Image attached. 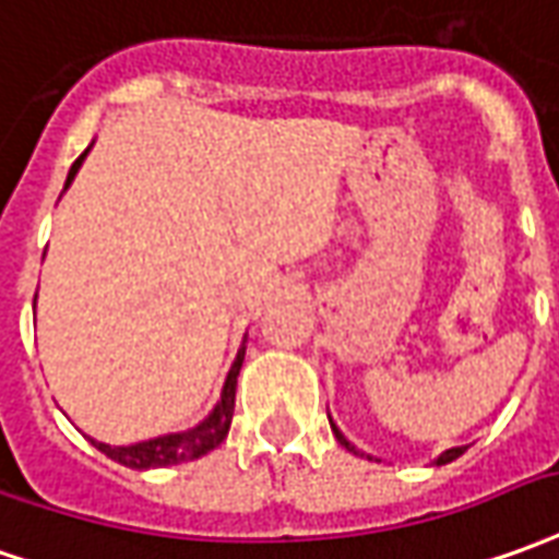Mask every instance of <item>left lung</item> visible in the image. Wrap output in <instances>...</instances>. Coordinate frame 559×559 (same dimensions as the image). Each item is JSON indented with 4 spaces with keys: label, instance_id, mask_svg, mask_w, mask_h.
Returning a JSON list of instances; mask_svg holds the SVG:
<instances>
[{
    "label": "left lung",
    "instance_id": "obj_1",
    "mask_svg": "<svg viewBox=\"0 0 559 559\" xmlns=\"http://www.w3.org/2000/svg\"><path fill=\"white\" fill-rule=\"evenodd\" d=\"M330 427H333V432H335V439H338V444H345L347 451H354V454H360V451H357V448H354V444L347 442L345 436H342V429L335 427L333 420H330ZM463 451H466V448H451V451H444V454H439V460H436V466H444V463H451V460H456V456L463 454ZM369 460H372V456H369Z\"/></svg>",
    "mask_w": 559,
    "mask_h": 559
}]
</instances>
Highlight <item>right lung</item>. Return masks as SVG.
<instances>
[{
    "instance_id": "1",
    "label": "right lung",
    "mask_w": 559,
    "mask_h": 559,
    "mask_svg": "<svg viewBox=\"0 0 559 559\" xmlns=\"http://www.w3.org/2000/svg\"><path fill=\"white\" fill-rule=\"evenodd\" d=\"M87 151L72 163L66 187L75 181V175L81 169L84 157H87ZM241 362H245V345L239 347V354L233 360V369L226 374L221 400L212 408V415L205 417L202 424H197L193 429L169 432V436H157V439H147V442L135 444H105L96 442V439H90V442L96 444L105 456H111L115 463L127 466V469H163V466H178V463H187V460H197V456L209 454V451H214L217 444L224 442L226 432H229V424H233V412H236V381H239Z\"/></svg>"
}]
</instances>
